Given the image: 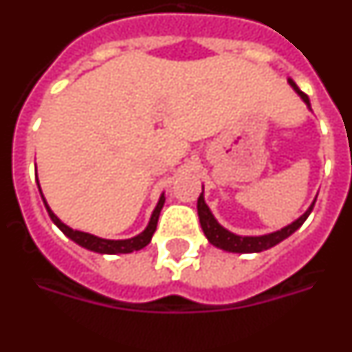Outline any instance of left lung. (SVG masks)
<instances>
[{
  "instance_id": "1",
  "label": "left lung",
  "mask_w": 352,
  "mask_h": 352,
  "mask_svg": "<svg viewBox=\"0 0 352 352\" xmlns=\"http://www.w3.org/2000/svg\"><path fill=\"white\" fill-rule=\"evenodd\" d=\"M289 84H291L292 88H294V91H296L298 95L303 98L305 104L310 107L309 96L305 95V93L298 88L296 84H294V80L289 79ZM314 204H316V201L310 204L309 210L305 211L300 219L294 220L292 223H289L287 227H284V229H280V231L270 232V234H264V236H238V234H234V232L223 229V227L220 226L217 220H214L213 213L210 211L208 204L204 203L203 194L199 195V199H197V213H199V222H201V227H203L204 234H206L208 241H210L211 245H214L217 248H222V250H227V252L252 254V252L268 250V248L275 247L276 243H280V241H284L285 238H289L292 232L303 226L305 220L309 219L310 211L314 210Z\"/></svg>"
}]
</instances>
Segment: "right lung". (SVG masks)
<instances>
[{
  "mask_svg": "<svg viewBox=\"0 0 352 352\" xmlns=\"http://www.w3.org/2000/svg\"><path fill=\"white\" fill-rule=\"evenodd\" d=\"M38 190H40V185H38ZM40 194H42V192H40ZM164 203H166V197H164V194H162L160 199H158L157 208H155L153 214H151V219H149L148 227H146L141 234L133 236V238L130 239H104V238H98V236L88 234V232L74 231V229H70L68 226H65V223L61 222L54 213H52L49 204L45 203V199H43V204H45V208H47L49 217H51L52 222L60 227L61 231H63V234L68 236L72 241H76V243L80 245V247L88 248V250H93V252H98V254H130V252L133 250H141V248H144L146 245L151 241V238H153V232L157 231L158 217H160V211L162 208H164Z\"/></svg>",
  "mask_w": 352,
  "mask_h": 352,
  "instance_id": "right-lung-1",
  "label": "right lung"
}]
</instances>
